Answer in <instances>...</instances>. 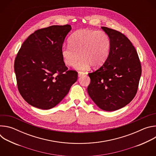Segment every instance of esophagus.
Listing matches in <instances>:
<instances>
[{
    "instance_id": "obj_1",
    "label": "esophagus",
    "mask_w": 156,
    "mask_h": 156,
    "mask_svg": "<svg viewBox=\"0 0 156 156\" xmlns=\"http://www.w3.org/2000/svg\"><path fill=\"white\" fill-rule=\"evenodd\" d=\"M85 74H86V73H84V72H78V77H81V76H82L83 75H85Z\"/></svg>"
}]
</instances>
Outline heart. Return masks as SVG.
I'll list each match as a JSON object with an SVG mask.
<instances>
[{"label":"heart","instance_id":"obj_1","mask_svg":"<svg viewBox=\"0 0 156 156\" xmlns=\"http://www.w3.org/2000/svg\"><path fill=\"white\" fill-rule=\"evenodd\" d=\"M70 46H63L61 53L64 63L76 65L80 70L101 66L107 60L111 49L109 36L104 31L83 29L75 31L69 39Z\"/></svg>","mask_w":156,"mask_h":156}]
</instances>
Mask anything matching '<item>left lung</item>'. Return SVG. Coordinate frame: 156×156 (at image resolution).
<instances>
[{
	"label": "left lung",
	"mask_w": 156,
	"mask_h": 156,
	"mask_svg": "<svg viewBox=\"0 0 156 156\" xmlns=\"http://www.w3.org/2000/svg\"><path fill=\"white\" fill-rule=\"evenodd\" d=\"M110 37L109 56L101 68L88 73L91 83L87 93L102 110H119L135 98L141 75L138 53L131 41L122 33L101 27Z\"/></svg>",
	"instance_id": "1"
}]
</instances>
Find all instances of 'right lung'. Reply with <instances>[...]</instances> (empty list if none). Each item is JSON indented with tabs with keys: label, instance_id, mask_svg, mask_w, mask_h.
I'll return each mask as SVG.
<instances>
[{
	"label": "right lung",
	"instance_id": "add662e5",
	"mask_svg": "<svg viewBox=\"0 0 156 156\" xmlns=\"http://www.w3.org/2000/svg\"><path fill=\"white\" fill-rule=\"evenodd\" d=\"M69 25L38 30L22 44L15 60L18 91L31 105L48 110L57 105L76 81L78 73L69 70L61 51Z\"/></svg>",
	"mask_w": 156,
	"mask_h": 156
}]
</instances>
